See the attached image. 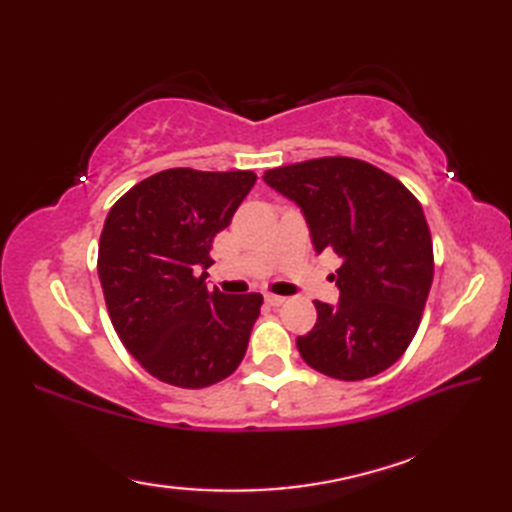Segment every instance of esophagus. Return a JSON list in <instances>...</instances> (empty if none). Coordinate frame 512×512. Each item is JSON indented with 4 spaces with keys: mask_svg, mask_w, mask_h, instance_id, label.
I'll use <instances>...</instances> for the list:
<instances>
[{
    "mask_svg": "<svg viewBox=\"0 0 512 512\" xmlns=\"http://www.w3.org/2000/svg\"><path fill=\"white\" fill-rule=\"evenodd\" d=\"M266 301L270 303V306H284V303H286V297L273 295V292H268V295H266Z\"/></svg>",
    "mask_w": 512,
    "mask_h": 512,
    "instance_id": "esophagus-1",
    "label": "esophagus"
}]
</instances>
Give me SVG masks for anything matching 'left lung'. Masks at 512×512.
Here are the masks:
<instances>
[{
	"instance_id": "obj_1",
	"label": "left lung",
	"mask_w": 512,
	"mask_h": 512,
	"mask_svg": "<svg viewBox=\"0 0 512 512\" xmlns=\"http://www.w3.org/2000/svg\"><path fill=\"white\" fill-rule=\"evenodd\" d=\"M266 184L297 202L317 253L343 259L341 299L314 301L317 323L297 350L317 372L372 378L405 354L433 281V244L422 206L405 184L365 160L314 158L268 169Z\"/></svg>"
}]
</instances>
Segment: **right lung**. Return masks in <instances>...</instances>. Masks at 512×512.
<instances>
[{
	"label": "right lung",
	"mask_w": 512,
	"mask_h": 512,
	"mask_svg": "<svg viewBox=\"0 0 512 512\" xmlns=\"http://www.w3.org/2000/svg\"><path fill=\"white\" fill-rule=\"evenodd\" d=\"M253 171L167 169L118 200L99 242V279L118 339L147 372L184 389L231 376L264 297L209 290L213 237L253 189Z\"/></svg>",
	"instance_id": "obj_1"
}]
</instances>
